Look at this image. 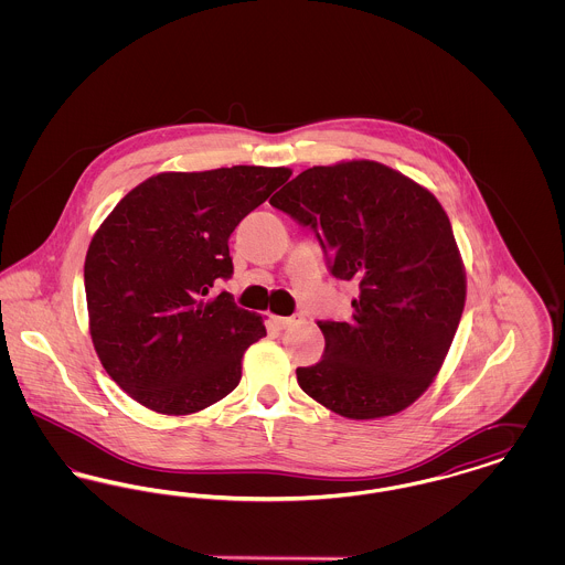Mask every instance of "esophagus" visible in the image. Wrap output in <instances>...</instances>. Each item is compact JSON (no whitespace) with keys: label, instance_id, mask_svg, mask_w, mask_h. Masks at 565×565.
I'll use <instances>...</instances> for the list:
<instances>
[{"label":"esophagus","instance_id":"34e87169","mask_svg":"<svg viewBox=\"0 0 565 565\" xmlns=\"http://www.w3.org/2000/svg\"><path fill=\"white\" fill-rule=\"evenodd\" d=\"M270 322L275 323L279 330H284V328H288L290 323H295L296 318H281V316H270Z\"/></svg>","mask_w":565,"mask_h":565}]
</instances>
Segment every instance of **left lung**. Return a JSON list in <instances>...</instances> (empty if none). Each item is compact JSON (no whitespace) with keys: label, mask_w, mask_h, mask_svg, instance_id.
Returning a JSON list of instances; mask_svg holds the SVG:
<instances>
[{"label":"left lung","mask_w":565,"mask_h":565,"mask_svg":"<svg viewBox=\"0 0 565 565\" xmlns=\"http://www.w3.org/2000/svg\"><path fill=\"white\" fill-rule=\"evenodd\" d=\"M316 233L330 275L358 286L348 322L320 320L322 360L296 369L350 419L394 415L438 373L466 300L451 222L436 196L373 161L311 167L269 201Z\"/></svg>","instance_id":"1"}]
</instances>
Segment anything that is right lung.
Returning a JSON list of instances; mask_svg holds the SVG:
<instances>
[{
  "mask_svg": "<svg viewBox=\"0 0 565 565\" xmlns=\"http://www.w3.org/2000/svg\"><path fill=\"white\" fill-rule=\"evenodd\" d=\"M286 167L159 173L131 190L95 233L84 288L95 351L139 404L186 415L228 396L265 323L228 292V239L288 178Z\"/></svg>",
  "mask_w": 565,
  "mask_h": 565,
  "instance_id": "obj_1",
  "label": "right lung"
}]
</instances>
